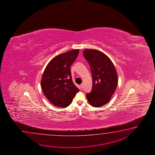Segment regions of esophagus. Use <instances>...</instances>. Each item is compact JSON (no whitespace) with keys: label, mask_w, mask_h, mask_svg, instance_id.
I'll list each match as a JSON object with an SVG mask.
<instances>
[{"label":"esophagus","mask_w":155,"mask_h":155,"mask_svg":"<svg viewBox=\"0 0 155 155\" xmlns=\"http://www.w3.org/2000/svg\"><path fill=\"white\" fill-rule=\"evenodd\" d=\"M80 89H83V84H81V85H80Z\"/></svg>","instance_id":"1"}]
</instances>
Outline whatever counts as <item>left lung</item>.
Listing matches in <instances>:
<instances>
[{
    "mask_svg": "<svg viewBox=\"0 0 155 155\" xmlns=\"http://www.w3.org/2000/svg\"><path fill=\"white\" fill-rule=\"evenodd\" d=\"M84 56L89 64L92 77L91 92L86 95L91 105L99 107L109 102L117 85L115 68L104 53L97 50L86 49Z\"/></svg>",
    "mask_w": 155,
    "mask_h": 155,
    "instance_id": "left-lung-1",
    "label": "left lung"
}]
</instances>
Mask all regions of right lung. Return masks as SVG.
Listing matches in <instances>:
<instances>
[{"mask_svg":"<svg viewBox=\"0 0 155 155\" xmlns=\"http://www.w3.org/2000/svg\"><path fill=\"white\" fill-rule=\"evenodd\" d=\"M79 53V49L73 50L55 56L44 71L41 88L46 98L56 106L68 107L79 91L73 82L70 70Z\"/></svg>","mask_w":155,"mask_h":155,"instance_id":"add662e5","label":"right lung"}]
</instances>
